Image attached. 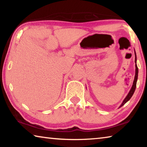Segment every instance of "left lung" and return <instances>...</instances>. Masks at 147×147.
<instances>
[{"label": "left lung", "mask_w": 147, "mask_h": 147, "mask_svg": "<svg viewBox=\"0 0 147 147\" xmlns=\"http://www.w3.org/2000/svg\"><path fill=\"white\" fill-rule=\"evenodd\" d=\"M135 56H136L135 62H136V63L137 58H136V51H135ZM138 66H137V64H136V74H135V78H134V82H133V85H132V86H131V88L130 89V91H129L128 95L126 96L125 98H124V100H123V103H122L121 105L119 106V108H121V107L123 106L124 104H125L129 100H130L131 96H132L133 94L134 93V91H135L136 88V84H137V80H138Z\"/></svg>", "instance_id": "1"}]
</instances>
